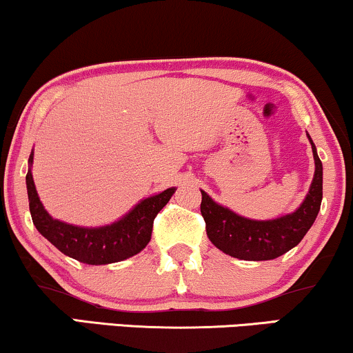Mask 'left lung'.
<instances>
[{"mask_svg": "<svg viewBox=\"0 0 353 353\" xmlns=\"http://www.w3.org/2000/svg\"><path fill=\"white\" fill-rule=\"evenodd\" d=\"M310 143L316 165L313 183L303 204L288 216L274 221H250L214 203L201 191V214L205 222V232L219 250L238 259L268 261L279 258L303 240L316 221L323 199V163L311 137Z\"/></svg>", "mask_w": 353, "mask_h": 353, "instance_id": "8db88e82", "label": "left lung"}]
</instances>
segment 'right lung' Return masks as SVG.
<instances>
[{"mask_svg": "<svg viewBox=\"0 0 353 353\" xmlns=\"http://www.w3.org/2000/svg\"><path fill=\"white\" fill-rule=\"evenodd\" d=\"M32 160L34 154H30L29 163H32ZM26 183L32 222L37 230L63 254L94 266L118 263L144 250L152 235L155 216L175 193V188H168L163 193L141 201L130 214L112 225L84 228L59 222L43 209L37 194L30 168L26 175Z\"/></svg>", "mask_w": 353, "mask_h": 353, "instance_id": "right-lung-1", "label": "right lung"}]
</instances>
